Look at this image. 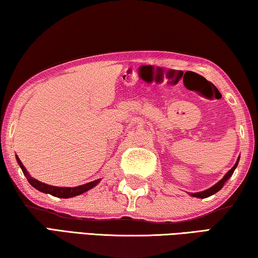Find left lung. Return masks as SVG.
<instances>
[{
  "label": "left lung",
  "instance_id": "left-lung-1",
  "mask_svg": "<svg viewBox=\"0 0 258 258\" xmlns=\"http://www.w3.org/2000/svg\"><path fill=\"white\" fill-rule=\"evenodd\" d=\"M239 159H240V157H238V159H237V161H235V164H234L233 167L231 168L230 171H229L228 173H226L225 175L223 176V178H221V180L218 181V182L216 183V184H214L213 186L209 187V189H206V190H204V191L195 192V194H190L191 197H197V198H202V199H204V198L211 197V196L215 195L217 191H220V190L222 189V187H223V185L225 184V182L228 181L231 176H232V174H233V172H234V169L237 168V166H238Z\"/></svg>",
  "mask_w": 258,
  "mask_h": 258
}]
</instances>
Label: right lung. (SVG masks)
Segmentation results:
<instances>
[{"mask_svg": "<svg viewBox=\"0 0 258 258\" xmlns=\"http://www.w3.org/2000/svg\"><path fill=\"white\" fill-rule=\"evenodd\" d=\"M16 159H17V161H18V164L20 166L21 171H23V173H24V175L28 180L29 184L34 186L36 190L43 192V194H49L51 196H53V197L72 198V197H75V196H80L82 194H84V192L89 191L90 189H92V187H94L100 181H101V178H98V180H95V181L85 183V184H83V185H78V186H74V187L50 185V184H46V183H43L41 181L36 180V178L32 177V175L28 173V171L26 169L23 163H21V160L19 159V157L17 155H16Z\"/></svg>", "mask_w": 258, "mask_h": 258, "instance_id": "obj_1", "label": "right lung"}]
</instances>
